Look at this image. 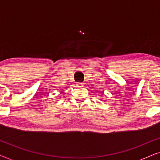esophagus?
<instances>
[{
  "label": "esophagus",
  "instance_id": "obj_1",
  "mask_svg": "<svg viewBox=\"0 0 160 160\" xmlns=\"http://www.w3.org/2000/svg\"><path fill=\"white\" fill-rule=\"evenodd\" d=\"M84 84H83V83H78L77 84V86L78 87H84Z\"/></svg>",
  "mask_w": 160,
  "mask_h": 160
}]
</instances>
